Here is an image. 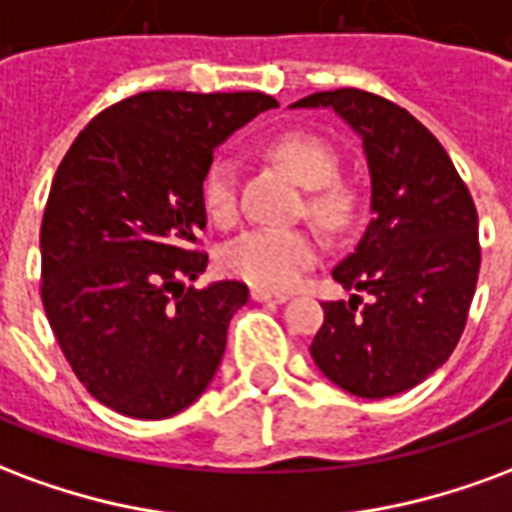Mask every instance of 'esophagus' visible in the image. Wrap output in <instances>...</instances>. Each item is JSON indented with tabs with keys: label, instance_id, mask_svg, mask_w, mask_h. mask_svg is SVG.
I'll return each instance as SVG.
<instances>
[{
	"label": "esophagus",
	"instance_id": "esophagus-1",
	"mask_svg": "<svg viewBox=\"0 0 512 512\" xmlns=\"http://www.w3.org/2000/svg\"><path fill=\"white\" fill-rule=\"evenodd\" d=\"M252 299L263 301V304H285L288 296H285V293H271V290L263 288H252Z\"/></svg>",
	"mask_w": 512,
	"mask_h": 512
}]
</instances>
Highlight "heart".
I'll list each match as a JSON object with an SVG mask.
<instances>
[{
    "label": "heart",
    "mask_w": 512,
    "mask_h": 512,
    "mask_svg": "<svg viewBox=\"0 0 512 512\" xmlns=\"http://www.w3.org/2000/svg\"><path fill=\"white\" fill-rule=\"evenodd\" d=\"M271 156L310 191L307 211L329 230H343L354 216V191L337 183L340 158L329 142L312 134H285L271 142ZM202 200L213 222H233L235 216V167L227 158H216L205 183ZM318 260V241L310 230L255 227L224 246L219 263L230 274L257 288H293L299 277Z\"/></svg>",
    "instance_id": "1"
}]
</instances>
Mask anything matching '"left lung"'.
Returning <instances> with one entry per match:
<instances>
[{
  "instance_id": "obj_1",
  "label": "left lung",
  "mask_w": 512,
  "mask_h": 512,
  "mask_svg": "<svg viewBox=\"0 0 512 512\" xmlns=\"http://www.w3.org/2000/svg\"><path fill=\"white\" fill-rule=\"evenodd\" d=\"M290 106L334 109L362 139L370 169L373 219L332 277L371 301H326L310 354L351 395H400L461 340L480 274L472 194L439 139L381 95L345 87Z\"/></svg>"
}]
</instances>
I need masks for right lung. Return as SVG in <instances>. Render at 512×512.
Returning a JSON list of instances; mask_svg holds the SVG:
<instances>
[{"label": "right lung", "instance_id": "add662e5", "mask_svg": "<svg viewBox=\"0 0 512 512\" xmlns=\"http://www.w3.org/2000/svg\"><path fill=\"white\" fill-rule=\"evenodd\" d=\"M279 106L263 93L131 95L62 158L40 227V296L87 392L136 419H164L208 389L244 282L186 288L208 266L202 183L213 150Z\"/></svg>", "mask_w": 512, "mask_h": 512}]
</instances>
